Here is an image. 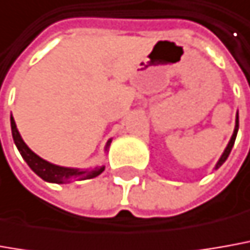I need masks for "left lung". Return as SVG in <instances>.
<instances>
[{
    "instance_id": "1",
    "label": "left lung",
    "mask_w": 250,
    "mask_h": 250,
    "mask_svg": "<svg viewBox=\"0 0 250 250\" xmlns=\"http://www.w3.org/2000/svg\"><path fill=\"white\" fill-rule=\"evenodd\" d=\"M237 132H238V112H237V119H235V128H234V132H232L231 135V139H230V142H229V145H227V147L225 149V152H223V154L220 156V159H219V161L216 163V166H215V169H218L223 163H225L226 160H227V157H229V154H230V152H231L232 146H234V142H235V138H237Z\"/></svg>"
}]
</instances>
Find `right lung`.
<instances>
[{
    "instance_id": "add662e5",
    "label": "right lung",
    "mask_w": 250,
    "mask_h": 250,
    "mask_svg": "<svg viewBox=\"0 0 250 250\" xmlns=\"http://www.w3.org/2000/svg\"><path fill=\"white\" fill-rule=\"evenodd\" d=\"M11 127H12V137L15 141V145L19 149V152L21 154V157L28 164V167L31 168L35 174L43 181L50 183H69L72 181H84V179H91L96 178L105 169V166H100V167H94L91 169H78V168H67L60 167L52 164L49 161L41 159L38 154H35L30 147L25 145V142L21 138L20 132L18 131V127L15 123V119L12 118L11 115ZM112 139L106 142L105 150L109 147Z\"/></svg>"
}]
</instances>
